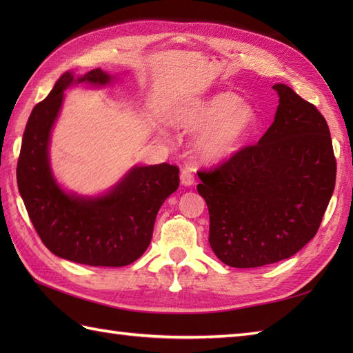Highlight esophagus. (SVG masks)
Here are the masks:
<instances>
[{
    "mask_svg": "<svg viewBox=\"0 0 353 353\" xmlns=\"http://www.w3.org/2000/svg\"><path fill=\"white\" fill-rule=\"evenodd\" d=\"M181 183L183 186L194 185V174L190 168H183L181 172Z\"/></svg>",
    "mask_w": 353,
    "mask_h": 353,
    "instance_id": "obj_1",
    "label": "esophagus"
}]
</instances>
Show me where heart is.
<instances>
[{"label":"heart","mask_w":353,"mask_h":353,"mask_svg":"<svg viewBox=\"0 0 353 353\" xmlns=\"http://www.w3.org/2000/svg\"><path fill=\"white\" fill-rule=\"evenodd\" d=\"M171 123L188 133H199L194 150L201 162L220 163L234 156L259 124V112L252 101L223 91L182 103L172 112Z\"/></svg>","instance_id":"heart-1"}]
</instances>
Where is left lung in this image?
<instances>
[{"mask_svg":"<svg viewBox=\"0 0 353 353\" xmlns=\"http://www.w3.org/2000/svg\"><path fill=\"white\" fill-rule=\"evenodd\" d=\"M273 89L279 104L258 144L199 172L209 244L229 267H262L296 254L317 234L335 188L326 119L290 86Z\"/></svg>","mask_w":353,"mask_h":353,"instance_id":"8db88e82","label":"left lung"}]
</instances>
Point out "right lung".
I'll list each match as a JSON object with an SVG mask.
<instances>
[{
  "instance_id": "right-lung-1",
  "label": "right lung",
  "mask_w": 353,
  "mask_h": 353,
  "mask_svg": "<svg viewBox=\"0 0 353 353\" xmlns=\"http://www.w3.org/2000/svg\"><path fill=\"white\" fill-rule=\"evenodd\" d=\"M117 80L100 68L79 77L72 71L61 76L30 114L17 168L19 194L42 243L59 258L92 267H124L142 256L157 211L179 188V168L170 163L133 165L108 191L92 196L59 183L50 142L65 91L72 85L112 86Z\"/></svg>"
}]
</instances>
